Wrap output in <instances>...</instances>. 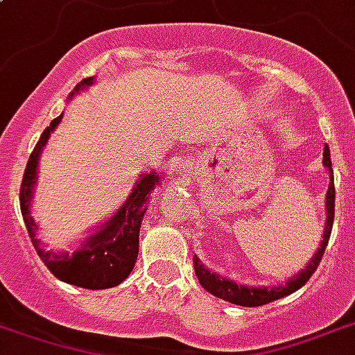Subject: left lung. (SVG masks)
<instances>
[{"label": "left lung", "mask_w": 355, "mask_h": 355, "mask_svg": "<svg viewBox=\"0 0 355 355\" xmlns=\"http://www.w3.org/2000/svg\"><path fill=\"white\" fill-rule=\"evenodd\" d=\"M324 167L329 171V188L326 193V223H324V234H322L320 248L315 251V255L311 257V261L305 264L304 270H300L296 275H292L283 283V285L274 286H248L234 283L232 279L221 277L220 274H216L212 270H208L199 259H193V266H196L197 279L201 283V286L207 292L214 294V296L225 300L229 304L242 305V307H259V305H266L270 302H275L279 297H285L292 292H296L297 288L311 279V275L315 274L316 268L320 264L322 255L326 251V245L329 242V234H331V227H334V216H335V184H334V169H331V156H329V147H324Z\"/></svg>", "instance_id": "8db88e82"}]
</instances>
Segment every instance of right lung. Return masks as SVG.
<instances>
[{
	"mask_svg": "<svg viewBox=\"0 0 355 355\" xmlns=\"http://www.w3.org/2000/svg\"><path fill=\"white\" fill-rule=\"evenodd\" d=\"M93 83L94 76L81 80L74 91L69 94V100L74 98L81 91H87ZM61 119L63 115L51 121L27 159L20 188V208L24 223L39 257L58 279L69 285L89 288V291L112 288V286L121 285L134 270L137 251H139V229H141L143 216L147 212L153 189L162 184V178L166 177V173L143 171L134 182L128 199L121 205V208H117V212L113 214L112 218H107L102 225L96 227L93 232H89L87 236L81 240L80 245H76L72 253L44 250L37 238L39 225L31 216V202H33L35 186L39 180L40 154L44 150L51 132L61 123Z\"/></svg>",
	"mask_w": 355,
	"mask_h": 355,
	"instance_id": "obj_1",
	"label": "right lung"
}]
</instances>
